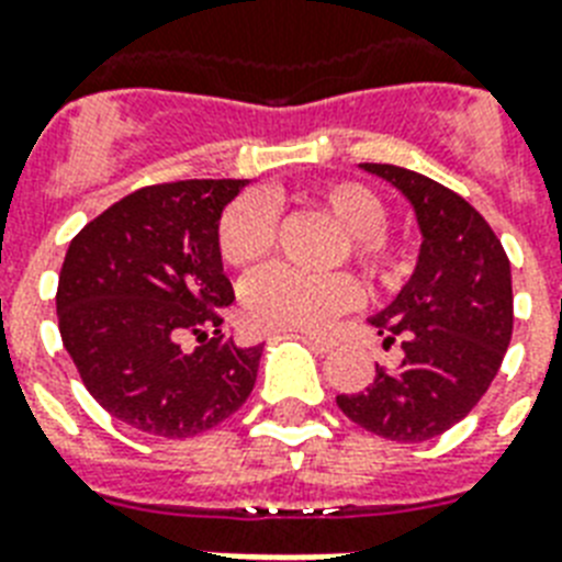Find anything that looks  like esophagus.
Instances as JSON below:
<instances>
[{"label":"esophagus","mask_w":562,"mask_h":562,"mask_svg":"<svg viewBox=\"0 0 562 562\" xmlns=\"http://www.w3.org/2000/svg\"><path fill=\"white\" fill-rule=\"evenodd\" d=\"M307 341L318 350V353H330L333 347H336V338L324 336V333H307Z\"/></svg>","instance_id":"obj_1"}]
</instances>
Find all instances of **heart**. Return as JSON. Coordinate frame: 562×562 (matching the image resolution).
I'll return each instance as SVG.
<instances>
[{"instance_id":"obj_1","label":"heart","mask_w":562,"mask_h":562,"mask_svg":"<svg viewBox=\"0 0 562 562\" xmlns=\"http://www.w3.org/2000/svg\"><path fill=\"white\" fill-rule=\"evenodd\" d=\"M307 206L322 209L345 232L350 261L379 286H396L411 270V252L387 235V206L356 180H330L301 194ZM276 209L261 194L232 201L217 224V252L235 270L263 261L276 247ZM359 284L347 272L307 276L290 267H267L240 290L244 322L258 333H290L322 327L333 315L359 304Z\"/></svg>"}]
</instances>
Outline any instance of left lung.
Here are the masks:
<instances>
[{
    "mask_svg": "<svg viewBox=\"0 0 562 562\" xmlns=\"http://www.w3.org/2000/svg\"><path fill=\"white\" fill-rule=\"evenodd\" d=\"M414 203L419 263L391 307L370 318L396 370L375 368L370 387L341 393L347 419L393 442H425L465 419L494 382L514 330L512 263L465 198L419 171L364 164Z\"/></svg>",
    "mask_w": 562,
    "mask_h": 562,
    "instance_id": "obj_1",
    "label": "left lung"
}]
</instances>
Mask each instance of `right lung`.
I'll return each instance as SVG.
<instances>
[{"label": "right lung", "mask_w": 562, "mask_h": 562, "mask_svg": "<svg viewBox=\"0 0 562 562\" xmlns=\"http://www.w3.org/2000/svg\"><path fill=\"white\" fill-rule=\"evenodd\" d=\"M247 180H178L125 194L65 252L59 336L86 391L148 437L187 439L249 398L263 347L224 338L235 301L217 221ZM199 347L183 351L179 338Z\"/></svg>", "instance_id": "add662e5"}]
</instances>
